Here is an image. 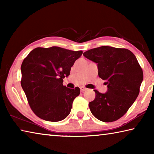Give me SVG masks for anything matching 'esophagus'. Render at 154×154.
I'll return each mask as SVG.
<instances>
[{
    "mask_svg": "<svg viewBox=\"0 0 154 154\" xmlns=\"http://www.w3.org/2000/svg\"><path fill=\"white\" fill-rule=\"evenodd\" d=\"M80 90H81V92H85V91H86L88 89H87L86 88L81 87V88H80Z\"/></svg>",
    "mask_w": 154,
    "mask_h": 154,
    "instance_id": "obj_1",
    "label": "esophagus"
}]
</instances>
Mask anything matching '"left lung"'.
<instances>
[{"label": "left lung", "instance_id": "left-lung-1", "mask_svg": "<svg viewBox=\"0 0 154 154\" xmlns=\"http://www.w3.org/2000/svg\"><path fill=\"white\" fill-rule=\"evenodd\" d=\"M83 55L97 63L98 76L107 84L105 93L94 90L96 97L89 103L91 113L104 122L118 120L139 94L143 72L136 56L127 49L109 46L90 49Z\"/></svg>", "mask_w": 154, "mask_h": 154}]
</instances>
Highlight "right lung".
Wrapping results in <instances>:
<instances>
[{
	"instance_id": "obj_1",
	"label": "right lung",
	"mask_w": 154,
	"mask_h": 154,
	"mask_svg": "<svg viewBox=\"0 0 154 154\" xmlns=\"http://www.w3.org/2000/svg\"><path fill=\"white\" fill-rule=\"evenodd\" d=\"M82 54V51L56 46L36 48L24 60L21 66V85L30 108L38 118L59 122L69 116L80 89H70L62 83Z\"/></svg>"
}]
</instances>
